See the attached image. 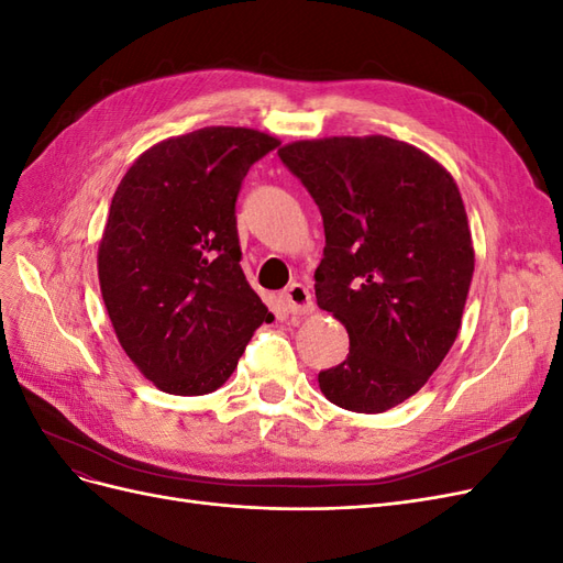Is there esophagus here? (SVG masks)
I'll return each instance as SVG.
<instances>
[{"label":"esophagus","mask_w":563,"mask_h":563,"mask_svg":"<svg viewBox=\"0 0 563 563\" xmlns=\"http://www.w3.org/2000/svg\"><path fill=\"white\" fill-rule=\"evenodd\" d=\"M282 302H284V308L291 312V314H310L314 310L312 294L302 284H298V282L291 284L288 288H284Z\"/></svg>","instance_id":"obj_1"}]
</instances>
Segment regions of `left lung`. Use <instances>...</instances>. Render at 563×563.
<instances>
[{
  "label": "left lung",
  "instance_id": "left-lung-1",
  "mask_svg": "<svg viewBox=\"0 0 563 563\" xmlns=\"http://www.w3.org/2000/svg\"><path fill=\"white\" fill-rule=\"evenodd\" d=\"M323 218L317 305L350 335L319 373L331 404L383 413L430 380L453 347L474 275V244L453 176L387 135H331L279 147Z\"/></svg>",
  "mask_w": 563,
  "mask_h": 563
}]
</instances>
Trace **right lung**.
Instances as JSON below:
<instances>
[{"instance_id": "add662e5", "label": "right lung", "mask_w": 563, "mask_h": 563, "mask_svg": "<svg viewBox=\"0 0 563 563\" xmlns=\"http://www.w3.org/2000/svg\"><path fill=\"white\" fill-rule=\"evenodd\" d=\"M279 139L203 126L147 147L119 180L98 244V282L119 345L166 395L223 387L275 319L242 272L234 201Z\"/></svg>"}]
</instances>
